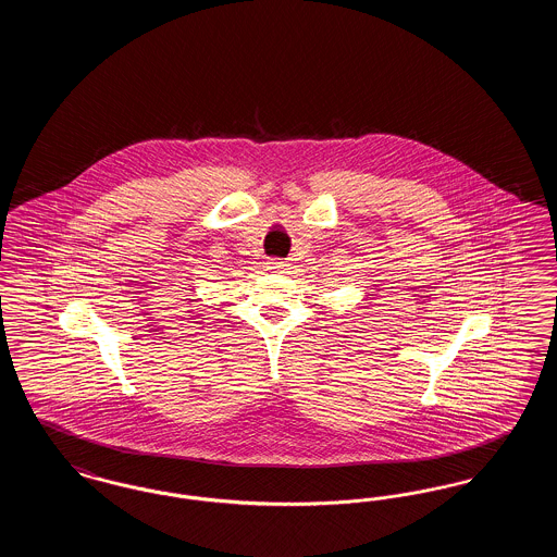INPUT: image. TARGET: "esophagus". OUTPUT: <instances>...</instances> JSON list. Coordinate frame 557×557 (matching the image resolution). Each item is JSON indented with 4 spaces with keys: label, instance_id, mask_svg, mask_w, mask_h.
<instances>
[{
    "label": "esophagus",
    "instance_id": "obj_1",
    "mask_svg": "<svg viewBox=\"0 0 557 557\" xmlns=\"http://www.w3.org/2000/svg\"><path fill=\"white\" fill-rule=\"evenodd\" d=\"M267 267H269V269H271V271H275V273H284V271H286V263H284V261H277V259H273V261H269V263H267Z\"/></svg>",
    "mask_w": 557,
    "mask_h": 557
}]
</instances>
